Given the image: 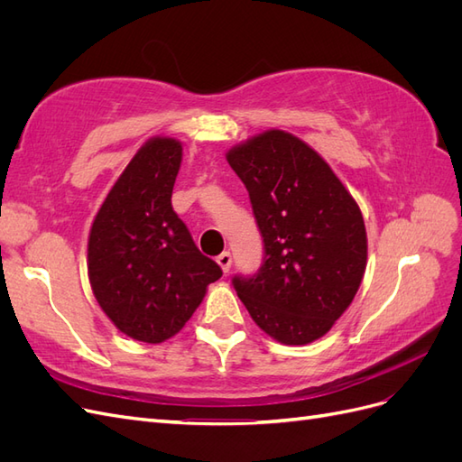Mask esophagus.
<instances>
[{
	"label": "esophagus",
	"mask_w": 462,
	"mask_h": 462,
	"mask_svg": "<svg viewBox=\"0 0 462 462\" xmlns=\"http://www.w3.org/2000/svg\"><path fill=\"white\" fill-rule=\"evenodd\" d=\"M216 262L219 263V268L223 270V272H229L231 270V263H233V258H231V254L229 253H221L217 258H216Z\"/></svg>",
	"instance_id": "1"
}]
</instances>
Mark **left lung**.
Here are the masks:
<instances>
[{
    "instance_id": "8db88e82",
    "label": "left lung",
    "mask_w": 462,
    "mask_h": 462,
    "mask_svg": "<svg viewBox=\"0 0 462 462\" xmlns=\"http://www.w3.org/2000/svg\"><path fill=\"white\" fill-rule=\"evenodd\" d=\"M263 243L260 270L233 287L265 333L285 345L326 335L353 302L366 270L360 209L318 152L265 131L227 152Z\"/></svg>"
}]
</instances>
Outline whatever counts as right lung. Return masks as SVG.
I'll use <instances>...</instances> for the list:
<instances>
[{"label": "right lung", "mask_w": 462, "mask_h": 462, "mask_svg": "<svg viewBox=\"0 0 462 462\" xmlns=\"http://www.w3.org/2000/svg\"><path fill=\"white\" fill-rule=\"evenodd\" d=\"M183 158L175 138H152L109 190L88 239L94 297L119 331L162 343L183 328L221 268L194 245L173 212Z\"/></svg>", "instance_id": "right-lung-1"}]
</instances>
